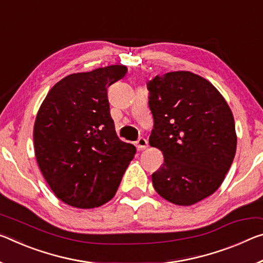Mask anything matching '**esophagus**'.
Segmentation results:
<instances>
[{"instance_id":"1","label":"esophagus","mask_w":263,"mask_h":263,"mask_svg":"<svg viewBox=\"0 0 263 263\" xmlns=\"http://www.w3.org/2000/svg\"><path fill=\"white\" fill-rule=\"evenodd\" d=\"M147 145H148V141L145 138H143V137H140V138L136 141V146L139 149H145L147 147Z\"/></svg>"}]
</instances>
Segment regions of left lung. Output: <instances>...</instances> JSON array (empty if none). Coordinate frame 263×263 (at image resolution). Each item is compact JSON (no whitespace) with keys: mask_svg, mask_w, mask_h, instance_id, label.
Masks as SVG:
<instances>
[{"mask_svg":"<svg viewBox=\"0 0 263 263\" xmlns=\"http://www.w3.org/2000/svg\"><path fill=\"white\" fill-rule=\"evenodd\" d=\"M153 116L149 145L164 154L152 174L158 194L179 206L210 197L222 184L236 151L234 117L205 78L167 72L147 82Z\"/></svg>","mask_w":263,"mask_h":263,"instance_id":"left-lung-1","label":"left lung"}]
</instances>
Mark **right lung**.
Returning a JSON list of instances; mask_svg holds the SVG:
<instances>
[{
  "label": "right lung",
  "mask_w": 263,
  "mask_h": 263,
  "mask_svg": "<svg viewBox=\"0 0 263 263\" xmlns=\"http://www.w3.org/2000/svg\"><path fill=\"white\" fill-rule=\"evenodd\" d=\"M127 68L110 65L66 76L42 103L34 126L35 156L56 197L93 208L115 197L136 154L116 133L107 89Z\"/></svg>",
  "instance_id": "right-lung-1"
}]
</instances>
